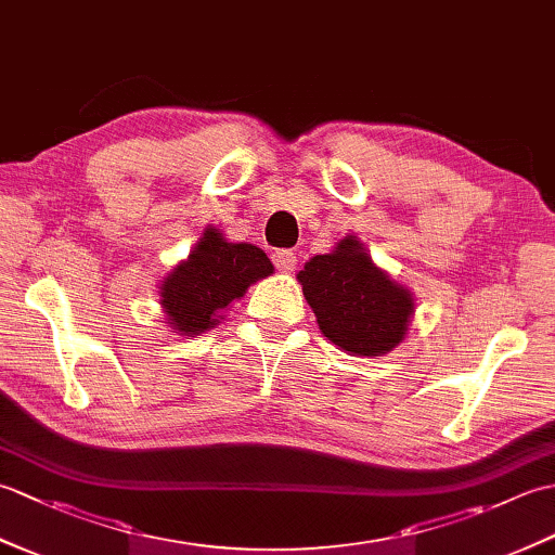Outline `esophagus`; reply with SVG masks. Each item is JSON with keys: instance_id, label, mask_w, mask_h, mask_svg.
Here are the masks:
<instances>
[{"instance_id": "1", "label": "esophagus", "mask_w": 555, "mask_h": 555, "mask_svg": "<svg viewBox=\"0 0 555 555\" xmlns=\"http://www.w3.org/2000/svg\"><path fill=\"white\" fill-rule=\"evenodd\" d=\"M274 264H276L279 271L291 274V271H296V267H298V257H296V253H291V250H276L274 253Z\"/></svg>"}]
</instances>
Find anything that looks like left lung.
<instances>
[{"label":"left lung","instance_id":"left-lung-1","mask_svg":"<svg viewBox=\"0 0 555 555\" xmlns=\"http://www.w3.org/2000/svg\"><path fill=\"white\" fill-rule=\"evenodd\" d=\"M298 281L320 332L348 356H386L405 340L415 296L374 264L358 235H344L332 253L310 257Z\"/></svg>","mask_w":555,"mask_h":555}]
</instances>
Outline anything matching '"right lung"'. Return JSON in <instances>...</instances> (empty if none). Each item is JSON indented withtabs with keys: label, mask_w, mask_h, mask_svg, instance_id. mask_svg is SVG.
Returning <instances> with one entry per match:
<instances>
[{
	"label": "right lung",
	"mask_w": 555,
	"mask_h": 555,
	"mask_svg": "<svg viewBox=\"0 0 555 555\" xmlns=\"http://www.w3.org/2000/svg\"><path fill=\"white\" fill-rule=\"evenodd\" d=\"M274 274L262 247L229 243L217 227H207L185 259L159 284L164 320L179 336L215 328L233 300H241L259 279Z\"/></svg>",
	"instance_id": "right-lung-1"
}]
</instances>
